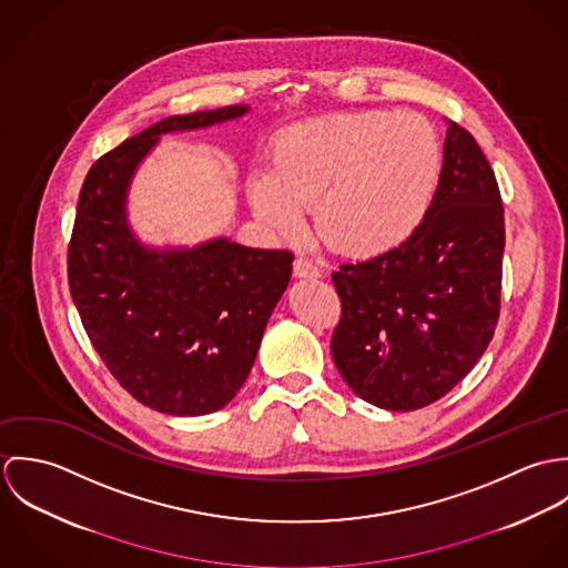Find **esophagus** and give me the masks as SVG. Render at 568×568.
I'll list each match as a JSON object with an SVG mask.
<instances>
[{"mask_svg":"<svg viewBox=\"0 0 568 568\" xmlns=\"http://www.w3.org/2000/svg\"><path fill=\"white\" fill-rule=\"evenodd\" d=\"M293 271H295V277H320L322 273H320V266L311 260V257H306V255H297L295 257V262H293Z\"/></svg>","mask_w":568,"mask_h":568,"instance_id":"1","label":"esophagus"}]
</instances>
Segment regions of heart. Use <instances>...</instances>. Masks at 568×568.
<instances>
[{"mask_svg": "<svg viewBox=\"0 0 568 568\" xmlns=\"http://www.w3.org/2000/svg\"><path fill=\"white\" fill-rule=\"evenodd\" d=\"M442 144L419 115L334 113L286 129L275 168L255 170L248 199L275 232L293 234L315 203L325 243L352 255L405 244L424 223L442 176Z\"/></svg>", "mask_w": 568, "mask_h": 568, "instance_id": "heart-1", "label": "heart"}]
</instances>
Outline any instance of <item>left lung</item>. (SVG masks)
Listing matches in <instances>:
<instances>
[{"label": "left lung", "mask_w": 568, "mask_h": 568, "mask_svg": "<svg viewBox=\"0 0 568 568\" xmlns=\"http://www.w3.org/2000/svg\"><path fill=\"white\" fill-rule=\"evenodd\" d=\"M435 201L405 244L332 273V358L369 405L415 410L446 396L486 352L500 311L505 219L477 140L446 120Z\"/></svg>", "instance_id": "1"}]
</instances>
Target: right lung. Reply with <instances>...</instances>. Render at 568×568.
<instances>
[{
	"label": "right lung",
	"mask_w": 568,
	"mask_h": 568,
	"mask_svg": "<svg viewBox=\"0 0 568 568\" xmlns=\"http://www.w3.org/2000/svg\"><path fill=\"white\" fill-rule=\"evenodd\" d=\"M246 104L170 115L91 165L68 251L70 293L91 345L142 405L194 417L243 387L293 253L221 236L196 246L140 243L126 219L131 179L160 138L243 118Z\"/></svg>",
	"instance_id": "obj_1"
}]
</instances>
